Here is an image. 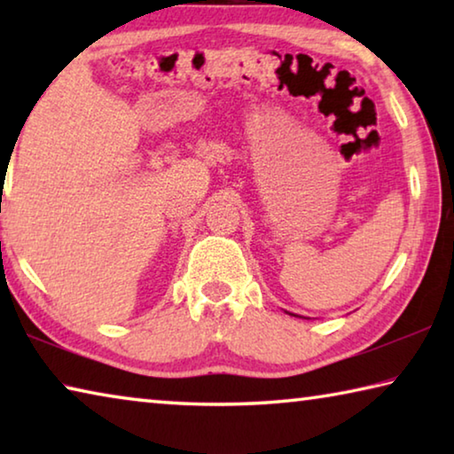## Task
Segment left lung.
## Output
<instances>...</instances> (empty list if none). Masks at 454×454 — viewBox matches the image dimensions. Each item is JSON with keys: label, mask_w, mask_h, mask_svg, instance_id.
<instances>
[{"label": "left lung", "mask_w": 454, "mask_h": 454, "mask_svg": "<svg viewBox=\"0 0 454 454\" xmlns=\"http://www.w3.org/2000/svg\"><path fill=\"white\" fill-rule=\"evenodd\" d=\"M292 317H296V314H292Z\"/></svg>", "instance_id": "left-lung-1"}]
</instances>
